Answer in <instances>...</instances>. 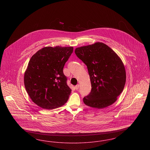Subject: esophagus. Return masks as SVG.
I'll return each mask as SVG.
<instances>
[{
	"mask_svg": "<svg viewBox=\"0 0 150 150\" xmlns=\"http://www.w3.org/2000/svg\"><path fill=\"white\" fill-rule=\"evenodd\" d=\"M75 89H76V90H78L79 88V84H77L76 86H75Z\"/></svg>",
	"mask_w": 150,
	"mask_h": 150,
	"instance_id": "esophagus-1",
	"label": "esophagus"
}]
</instances>
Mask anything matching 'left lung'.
Returning a JSON list of instances; mask_svg holds the SVG:
<instances>
[{"label":"left lung","mask_w":150,"mask_h":150,"mask_svg":"<svg viewBox=\"0 0 150 150\" xmlns=\"http://www.w3.org/2000/svg\"><path fill=\"white\" fill-rule=\"evenodd\" d=\"M75 53L86 65L92 86L91 93L83 98L84 104L99 109L113 104L126 81L125 69L121 58L102 42L76 48Z\"/></svg>","instance_id":"obj_1"}]
</instances>
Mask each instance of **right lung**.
I'll use <instances>...</instances> for the list:
<instances>
[{
    "label": "right lung",
    "mask_w": 150,
    "mask_h": 150,
    "mask_svg": "<svg viewBox=\"0 0 150 150\" xmlns=\"http://www.w3.org/2000/svg\"><path fill=\"white\" fill-rule=\"evenodd\" d=\"M72 47H45L29 61L24 74V84L36 105L52 110L64 105L71 89L67 85L63 69L73 52Z\"/></svg>",
    "instance_id": "1"
}]
</instances>
